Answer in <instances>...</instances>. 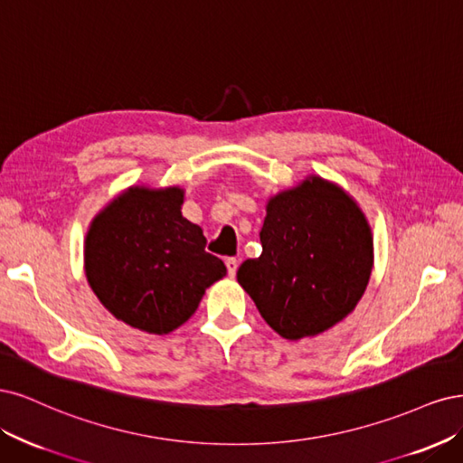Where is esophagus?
Segmentation results:
<instances>
[{
    "mask_svg": "<svg viewBox=\"0 0 463 463\" xmlns=\"http://www.w3.org/2000/svg\"><path fill=\"white\" fill-rule=\"evenodd\" d=\"M225 265H227V271L231 277L236 275V269H238V260L236 258H227L225 260Z\"/></svg>",
    "mask_w": 463,
    "mask_h": 463,
    "instance_id": "obj_1",
    "label": "esophagus"
}]
</instances>
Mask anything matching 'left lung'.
Returning a JSON list of instances; mask_svg holds the SVG:
<instances>
[{
	"label": "left lung",
	"instance_id": "obj_1",
	"mask_svg": "<svg viewBox=\"0 0 463 463\" xmlns=\"http://www.w3.org/2000/svg\"><path fill=\"white\" fill-rule=\"evenodd\" d=\"M261 256L236 273L265 323L287 340L348 317L373 269V232L350 194L319 175L267 200Z\"/></svg>",
	"mask_w": 463,
	"mask_h": 463
}]
</instances>
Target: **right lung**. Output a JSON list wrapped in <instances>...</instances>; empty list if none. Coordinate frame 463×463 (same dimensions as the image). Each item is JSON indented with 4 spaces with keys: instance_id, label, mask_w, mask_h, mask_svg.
Here are the masks:
<instances>
[{
    "instance_id": "right-lung-1",
    "label": "right lung",
    "mask_w": 463,
    "mask_h": 463,
    "mask_svg": "<svg viewBox=\"0 0 463 463\" xmlns=\"http://www.w3.org/2000/svg\"><path fill=\"white\" fill-rule=\"evenodd\" d=\"M184 188L132 184L92 219L84 273L101 306L132 329L169 335L227 275L205 251L202 227L183 217Z\"/></svg>"
}]
</instances>
